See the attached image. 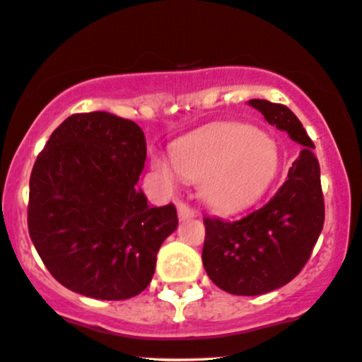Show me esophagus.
I'll use <instances>...</instances> for the list:
<instances>
[{
	"label": "esophagus",
	"instance_id": "1",
	"mask_svg": "<svg viewBox=\"0 0 362 362\" xmlns=\"http://www.w3.org/2000/svg\"><path fill=\"white\" fill-rule=\"evenodd\" d=\"M177 216H180V220H188V218L196 216V211L189 206V204L180 202L177 203Z\"/></svg>",
	"mask_w": 362,
	"mask_h": 362
}]
</instances>
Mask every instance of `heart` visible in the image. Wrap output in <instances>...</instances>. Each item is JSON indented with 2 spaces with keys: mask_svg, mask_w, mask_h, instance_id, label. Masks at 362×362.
I'll return each instance as SVG.
<instances>
[{
  "mask_svg": "<svg viewBox=\"0 0 362 362\" xmlns=\"http://www.w3.org/2000/svg\"><path fill=\"white\" fill-rule=\"evenodd\" d=\"M177 174L202 182V198L218 211H238L265 193L279 164L275 142L242 124H226L177 142L173 151ZM168 173L166 166H159Z\"/></svg>",
  "mask_w": 362,
  "mask_h": 362,
  "instance_id": "obj_1",
  "label": "heart"
}]
</instances>
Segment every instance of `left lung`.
<instances>
[{"mask_svg": "<svg viewBox=\"0 0 362 362\" xmlns=\"http://www.w3.org/2000/svg\"><path fill=\"white\" fill-rule=\"evenodd\" d=\"M248 105L302 147L287 180L263 206L238 220L204 216L203 265L213 284L233 296H262L296 279L324 226V194L314 142L287 105Z\"/></svg>", "mask_w": 362, "mask_h": 362, "instance_id": "1", "label": "left lung"}]
</instances>
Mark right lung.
Returning a JSON list of instances; mask_svg holds the SVG:
<instances>
[{"instance_id":"right-lung-1","label":"right lung","mask_w":362,"mask_h":362,"mask_svg":"<svg viewBox=\"0 0 362 362\" xmlns=\"http://www.w3.org/2000/svg\"><path fill=\"white\" fill-rule=\"evenodd\" d=\"M144 163V132L129 119L74 114L53 131L31 169L28 231L64 287L126 300L149 285L177 213L147 204L137 186Z\"/></svg>"}]
</instances>
